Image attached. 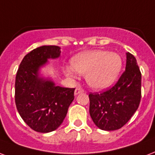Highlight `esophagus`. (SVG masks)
I'll use <instances>...</instances> for the list:
<instances>
[{"mask_svg": "<svg viewBox=\"0 0 155 155\" xmlns=\"http://www.w3.org/2000/svg\"><path fill=\"white\" fill-rule=\"evenodd\" d=\"M84 90H83L82 88H76L75 89V95H78V94H80V93H83Z\"/></svg>", "mask_w": 155, "mask_h": 155, "instance_id": "esophagus-1", "label": "esophagus"}]
</instances>
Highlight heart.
<instances>
[{
  "instance_id": "1",
  "label": "heart",
  "mask_w": 155,
  "mask_h": 155,
  "mask_svg": "<svg viewBox=\"0 0 155 155\" xmlns=\"http://www.w3.org/2000/svg\"><path fill=\"white\" fill-rule=\"evenodd\" d=\"M123 61L120 54L106 50H92L79 54L71 59V67L65 74L74 77L76 72L85 75L86 82L94 89L108 88L120 75Z\"/></svg>"
}]
</instances>
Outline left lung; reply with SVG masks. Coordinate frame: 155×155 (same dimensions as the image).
Here are the masks:
<instances>
[{
  "mask_svg": "<svg viewBox=\"0 0 155 155\" xmlns=\"http://www.w3.org/2000/svg\"><path fill=\"white\" fill-rule=\"evenodd\" d=\"M126 67L113 87L90 93L89 114L100 129L114 131L127 123L137 111L141 97V73L137 59L127 52Z\"/></svg>",
  "mask_w": 155,
  "mask_h": 155,
  "instance_id": "8db88e82",
  "label": "left lung"
}]
</instances>
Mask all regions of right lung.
Here are the masks:
<instances>
[{"mask_svg":"<svg viewBox=\"0 0 155 155\" xmlns=\"http://www.w3.org/2000/svg\"><path fill=\"white\" fill-rule=\"evenodd\" d=\"M60 47L44 45L33 49L20 63L15 79V104L23 121L35 132L49 133L62 124L75 97V88L55 85L40 75L48 59L59 58Z\"/></svg>","mask_w":155,"mask_h":155,"instance_id":"add662e5","label":"right lung"}]
</instances>
